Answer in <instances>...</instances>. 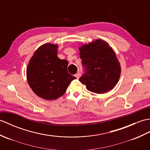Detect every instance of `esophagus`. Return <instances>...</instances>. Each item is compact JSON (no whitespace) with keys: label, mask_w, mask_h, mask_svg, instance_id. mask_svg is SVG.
<instances>
[{"label":"esophagus","mask_w":150,"mask_h":150,"mask_svg":"<svg viewBox=\"0 0 150 150\" xmlns=\"http://www.w3.org/2000/svg\"><path fill=\"white\" fill-rule=\"evenodd\" d=\"M79 76H80V74H79V73L78 72V73H77V74H76V75H75V76L76 77V78L77 79H79Z\"/></svg>","instance_id":"1"}]
</instances>
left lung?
<instances>
[{
  "instance_id": "1",
  "label": "left lung",
  "mask_w": 150,
  "mask_h": 150,
  "mask_svg": "<svg viewBox=\"0 0 150 150\" xmlns=\"http://www.w3.org/2000/svg\"><path fill=\"white\" fill-rule=\"evenodd\" d=\"M85 74L79 79L88 91L104 94L115 87L121 68L116 54L108 43L96 39L79 48Z\"/></svg>"
}]
</instances>
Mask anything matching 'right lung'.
<instances>
[{
	"label": "right lung",
	"instance_id": "add662e5",
	"mask_svg": "<svg viewBox=\"0 0 150 150\" xmlns=\"http://www.w3.org/2000/svg\"><path fill=\"white\" fill-rule=\"evenodd\" d=\"M58 44L46 43L36 50L26 69L27 80L35 94L54 100L65 94L75 76L67 71L68 62L57 56Z\"/></svg>",
	"mask_w": 150,
	"mask_h": 150
}]
</instances>
